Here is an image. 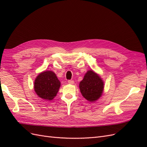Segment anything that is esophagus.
<instances>
[{
	"mask_svg": "<svg viewBox=\"0 0 147 147\" xmlns=\"http://www.w3.org/2000/svg\"><path fill=\"white\" fill-rule=\"evenodd\" d=\"M68 83L70 84H74V80H69Z\"/></svg>",
	"mask_w": 147,
	"mask_h": 147,
	"instance_id": "esophagus-1",
	"label": "esophagus"
}]
</instances>
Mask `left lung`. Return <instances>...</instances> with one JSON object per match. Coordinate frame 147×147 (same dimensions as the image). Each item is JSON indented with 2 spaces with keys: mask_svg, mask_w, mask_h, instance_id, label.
<instances>
[{
  "mask_svg": "<svg viewBox=\"0 0 147 147\" xmlns=\"http://www.w3.org/2000/svg\"><path fill=\"white\" fill-rule=\"evenodd\" d=\"M82 96L91 102L98 100L104 91V83L99 74L89 70L79 84Z\"/></svg>",
  "mask_w": 147,
  "mask_h": 147,
  "instance_id": "left-lung-1",
  "label": "left lung"
}]
</instances>
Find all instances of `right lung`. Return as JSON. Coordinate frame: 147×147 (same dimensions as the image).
Wrapping results in <instances>:
<instances>
[{
  "label": "right lung",
  "mask_w": 147,
  "mask_h": 147,
  "mask_svg": "<svg viewBox=\"0 0 147 147\" xmlns=\"http://www.w3.org/2000/svg\"><path fill=\"white\" fill-rule=\"evenodd\" d=\"M61 86V82L53 71L45 70L35 78L34 89L37 95L43 100H51L55 98Z\"/></svg>",
  "instance_id": "1"
}]
</instances>
